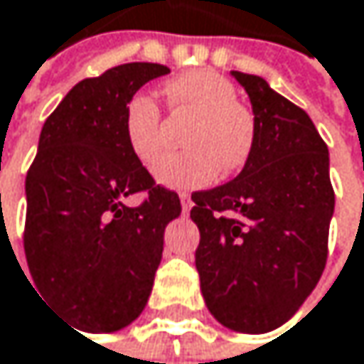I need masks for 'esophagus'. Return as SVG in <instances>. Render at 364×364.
Returning a JSON list of instances; mask_svg holds the SVG:
<instances>
[{"label": "esophagus", "instance_id": "34e87169", "mask_svg": "<svg viewBox=\"0 0 364 364\" xmlns=\"http://www.w3.org/2000/svg\"><path fill=\"white\" fill-rule=\"evenodd\" d=\"M180 201H182V210H184V214H188V210H191V205H193L191 195H188V193H180Z\"/></svg>", "mask_w": 364, "mask_h": 364}]
</instances>
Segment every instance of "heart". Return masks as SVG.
Returning <instances> with one entry per match:
<instances>
[{
  "mask_svg": "<svg viewBox=\"0 0 364 364\" xmlns=\"http://www.w3.org/2000/svg\"><path fill=\"white\" fill-rule=\"evenodd\" d=\"M165 97L176 112L195 116L184 146L191 150L165 156L154 178L171 188L212 184L220 171L242 169L257 137L255 114L237 101V89L214 72H188L165 85ZM122 133L135 159L150 165L163 150V118L148 92H135L122 114Z\"/></svg>",
  "mask_w": 364,
  "mask_h": 364,
  "instance_id": "obj_1",
  "label": "heart"
}]
</instances>
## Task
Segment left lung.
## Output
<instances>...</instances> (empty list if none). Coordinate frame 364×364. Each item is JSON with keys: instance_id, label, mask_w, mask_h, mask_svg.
<instances>
[{"instance_id": "obj_1", "label": "left lung", "mask_w": 364, "mask_h": 364, "mask_svg": "<svg viewBox=\"0 0 364 364\" xmlns=\"http://www.w3.org/2000/svg\"><path fill=\"white\" fill-rule=\"evenodd\" d=\"M231 74L250 97L257 137L235 180L193 193L195 265L210 314L257 335L288 322L316 288L335 193L311 118L261 76Z\"/></svg>"}]
</instances>
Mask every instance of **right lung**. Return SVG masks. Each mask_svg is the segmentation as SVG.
I'll use <instances>...</instances> for the list:
<instances>
[{
    "label": "right lung",
    "instance_id": "right-lung-1",
    "mask_svg": "<svg viewBox=\"0 0 364 364\" xmlns=\"http://www.w3.org/2000/svg\"><path fill=\"white\" fill-rule=\"evenodd\" d=\"M159 63L85 78L46 118L27 171L25 257L42 296L89 333L131 324L146 307L178 193L154 182L127 146L122 114ZM146 192L139 206L126 199Z\"/></svg>",
    "mask_w": 364,
    "mask_h": 364
}]
</instances>
